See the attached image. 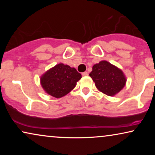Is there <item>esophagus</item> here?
<instances>
[{
    "label": "esophagus",
    "mask_w": 155,
    "mask_h": 155,
    "mask_svg": "<svg viewBox=\"0 0 155 155\" xmlns=\"http://www.w3.org/2000/svg\"><path fill=\"white\" fill-rule=\"evenodd\" d=\"M82 76H87L88 75V73L87 72H84V73H82Z\"/></svg>",
    "instance_id": "34e87169"
}]
</instances>
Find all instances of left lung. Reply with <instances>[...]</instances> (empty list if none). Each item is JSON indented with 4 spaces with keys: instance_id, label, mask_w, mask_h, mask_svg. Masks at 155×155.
<instances>
[{
    "instance_id": "left-lung-1",
    "label": "left lung",
    "mask_w": 155,
    "mask_h": 155,
    "mask_svg": "<svg viewBox=\"0 0 155 155\" xmlns=\"http://www.w3.org/2000/svg\"><path fill=\"white\" fill-rule=\"evenodd\" d=\"M90 76L97 89L109 96L119 92L126 82L123 72L106 61L94 65Z\"/></svg>"
}]
</instances>
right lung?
Wrapping results in <instances>:
<instances>
[{"mask_svg":"<svg viewBox=\"0 0 155 155\" xmlns=\"http://www.w3.org/2000/svg\"><path fill=\"white\" fill-rule=\"evenodd\" d=\"M81 78L75 68L59 63L41 76V84L48 94L61 98L71 92Z\"/></svg>","mask_w":155,"mask_h":155,"instance_id":"right-lung-1","label":"right lung"}]
</instances>
